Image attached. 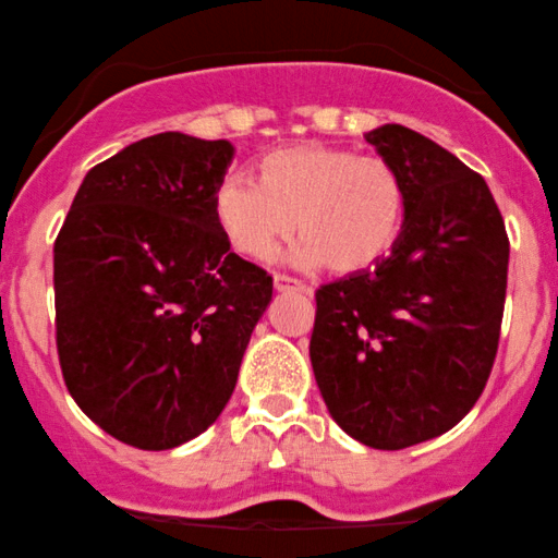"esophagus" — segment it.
<instances>
[{"label":"esophagus","mask_w":558,"mask_h":558,"mask_svg":"<svg viewBox=\"0 0 558 558\" xmlns=\"http://www.w3.org/2000/svg\"><path fill=\"white\" fill-rule=\"evenodd\" d=\"M274 287H277V292H310L307 284L289 277V274H277V277H274Z\"/></svg>","instance_id":"34e87169"}]
</instances>
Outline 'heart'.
Instances as JSON below:
<instances>
[{"label": "heart", "mask_w": 558, "mask_h": 558, "mask_svg": "<svg viewBox=\"0 0 558 558\" xmlns=\"http://www.w3.org/2000/svg\"><path fill=\"white\" fill-rule=\"evenodd\" d=\"M404 215L408 190L389 158L323 143L271 150L262 184L233 173L215 192L217 222L243 256L269 258L296 228L302 262L343 277L385 262Z\"/></svg>", "instance_id": "obj_1"}]
</instances>
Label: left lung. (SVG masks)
<instances>
[{"label":"left lung","mask_w":558,"mask_h":558,"mask_svg":"<svg viewBox=\"0 0 558 558\" xmlns=\"http://www.w3.org/2000/svg\"><path fill=\"white\" fill-rule=\"evenodd\" d=\"M408 190L381 264L315 292L310 361L332 421L381 451L451 430L487 385L500 343L510 241L480 173L415 130L364 135Z\"/></svg>","instance_id":"8db88e82"}]
</instances>
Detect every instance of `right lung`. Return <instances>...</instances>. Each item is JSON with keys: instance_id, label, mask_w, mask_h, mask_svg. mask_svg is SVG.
<instances>
[{"instance_id": "right-lung-1", "label": "right lung", "mask_w": 558, "mask_h": 558, "mask_svg": "<svg viewBox=\"0 0 558 558\" xmlns=\"http://www.w3.org/2000/svg\"><path fill=\"white\" fill-rule=\"evenodd\" d=\"M235 148L158 133L86 173L53 245L63 381L143 451L197 438L233 395L274 281L230 251L215 192Z\"/></svg>"}]
</instances>
